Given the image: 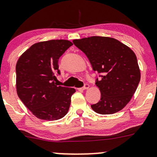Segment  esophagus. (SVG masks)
<instances>
[{"label": "esophagus", "mask_w": 157, "mask_h": 157, "mask_svg": "<svg viewBox=\"0 0 157 157\" xmlns=\"http://www.w3.org/2000/svg\"><path fill=\"white\" fill-rule=\"evenodd\" d=\"M89 87H90V85L88 84V83H85L84 86L82 87V90H87V89H89Z\"/></svg>", "instance_id": "esophagus-1"}]
</instances>
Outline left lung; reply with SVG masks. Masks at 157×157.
Returning a JSON list of instances; mask_svg holds the SVG:
<instances>
[{
    "label": "left lung",
    "instance_id": "1",
    "mask_svg": "<svg viewBox=\"0 0 157 157\" xmlns=\"http://www.w3.org/2000/svg\"><path fill=\"white\" fill-rule=\"evenodd\" d=\"M87 56L93 70L102 74L96 85L101 99L91 108L96 113L110 115L125 107L137 90L140 71L137 57L129 47L117 39L92 36L73 40Z\"/></svg>",
    "mask_w": 157,
    "mask_h": 157
}]
</instances>
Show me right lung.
I'll list each match as a JSON object with an SVG mask.
<instances>
[{
  "label": "right lung",
  "instance_id": "1",
  "mask_svg": "<svg viewBox=\"0 0 157 157\" xmlns=\"http://www.w3.org/2000/svg\"><path fill=\"white\" fill-rule=\"evenodd\" d=\"M73 43L58 39L37 42L22 54L16 65L19 98L39 119L55 121L68 112L75 89L57 86L58 59Z\"/></svg>",
  "mask_w": 157,
  "mask_h": 157
}]
</instances>
